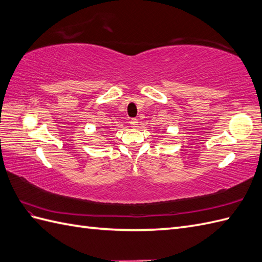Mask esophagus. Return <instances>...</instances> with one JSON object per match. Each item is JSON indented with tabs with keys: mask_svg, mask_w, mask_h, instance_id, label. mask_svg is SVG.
I'll return each mask as SVG.
<instances>
[{
	"mask_svg": "<svg viewBox=\"0 0 262 262\" xmlns=\"http://www.w3.org/2000/svg\"><path fill=\"white\" fill-rule=\"evenodd\" d=\"M129 124H130V127H133V128H136V127L138 126V120L136 118H133V119H130Z\"/></svg>",
	"mask_w": 262,
	"mask_h": 262,
	"instance_id": "34e87169",
	"label": "esophagus"
}]
</instances>
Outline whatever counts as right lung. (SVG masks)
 Here are the masks:
<instances>
[{
	"label": "right lung",
	"mask_w": 262,
	"mask_h": 262,
	"mask_svg": "<svg viewBox=\"0 0 262 262\" xmlns=\"http://www.w3.org/2000/svg\"><path fill=\"white\" fill-rule=\"evenodd\" d=\"M100 132H102V130H100Z\"/></svg>",
	"instance_id": "1"
}]
</instances>
